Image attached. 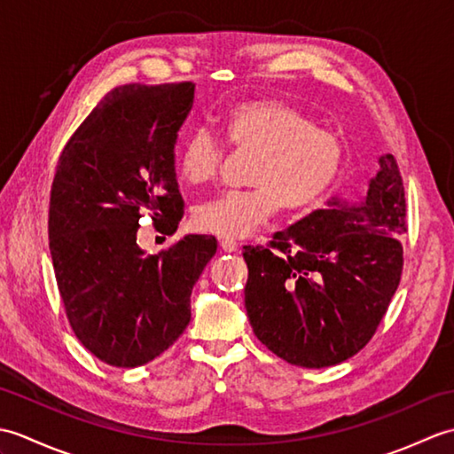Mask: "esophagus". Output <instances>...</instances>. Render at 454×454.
<instances>
[{"mask_svg": "<svg viewBox=\"0 0 454 454\" xmlns=\"http://www.w3.org/2000/svg\"><path fill=\"white\" fill-rule=\"evenodd\" d=\"M220 249H222V252H226V254H232V252H236V249H238V244L234 242V239L222 238L220 239Z\"/></svg>", "mask_w": 454, "mask_h": 454, "instance_id": "esophagus-1", "label": "esophagus"}]
</instances>
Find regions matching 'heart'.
<instances>
[{"label": "heart", "instance_id": "heart-1", "mask_svg": "<svg viewBox=\"0 0 454 454\" xmlns=\"http://www.w3.org/2000/svg\"><path fill=\"white\" fill-rule=\"evenodd\" d=\"M222 127L232 146L257 152L249 171L252 189L222 192L195 212L199 230L228 239L252 236L281 205L286 210L316 205L333 187L347 158L341 134L316 127L314 117L286 101L238 103ZM222 160L224 142L210 129H197L177 150V173L187 185H207L216 179Z\"/></svg>", "mask_w": 454, "mask_h": 454}]
</instances>
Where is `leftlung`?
<instances>
[{
	"mask_svg": "<svg viewBox=\"0 0 454 454\" xmlns=\"http://www.w3.org/2000/svg\"><path fill=\"white\" fill-rule=\"evenodd\" d=\"M406 199L392 153L379 158L366 197L325 208L244 247L246 312L254 333L286 363L324 369L369 343L402 275Z\"/></svg>",
	"mask_w": 454,
	"mask_h": 454,
	"instance_id": "left-lung-1",
	"label": "left lung"
}]
</instances>
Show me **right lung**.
<instances>
[{
  "mask_svg": "<svg viewBox=\"0 0 454 454\" xmlns=\"http://www.w3.org/2000/svg\"><path fill=\"white\" fill-rule=\"evenodd\" d=\"M192 101L191 82L113 90L56 166L48 239L58 291L85 349L121 369L177 341L192 286L216 254L212 236H185L158 255L137 242L146 212L168 236L183 216L176 144Z\"/></svg>",
  "mask_w": 454,
  "mask_h": 454,
  "instance_id": "right-lung-1",
  "label": "right lung"
}]
</instances>
